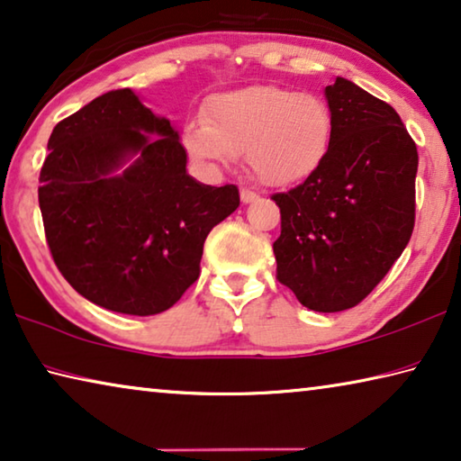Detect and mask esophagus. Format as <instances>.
Returning <instances> with one entry per match:
<instances>
[{
    "mask_svg": "<svg viewBox=\"0 0 461 461\" xmlns=\"http://www.w3.org/2000/svg\"><path fill=\"white\" fill-rule=\"evenodd\" d=\"M258 200H259V195L255 194V191L240 189V202H243V203H253V202H258Z\"/></svg>",
    "mask_w": 461,
    "mask_h": 461,
    "instance_id": "1",
    "label": "esophagus"
}]
</instances>
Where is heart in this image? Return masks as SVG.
<instances>
[{"label":"heart","mask_w":461,"mask_h":461,"mask_svg":"<svg viewBox=\"0 0 461 461\" xmlns=\"http://www.w3.org/2000/svg\"><path fill=\"white\" fill-rule=\"evenodd\" d=\"M334 115L321 96L270 84L210 98L203 119L183 130V146L200 165L218 167L247 152L261 183L286 187L309 179L328 158Z\"/></svg>","instance_id":"b5f03b06"}]
</instances>
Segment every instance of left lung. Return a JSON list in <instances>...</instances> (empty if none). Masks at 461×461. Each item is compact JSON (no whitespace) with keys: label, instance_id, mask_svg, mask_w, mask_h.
Segmentation results:
<instances>
[{"label":"left lung","instance_id":"obj_1","mask_svg":"<svg viewBox=\"0 0 461 461\" xmlns=\"http://www.w3.org/2000/svg\"><path fill=\"white\" fill-rule=\"evenodd\" d=\"M334 138L320 171L276 194V272L301 304L338 313L365 299L414 229L419 152L393 107L336 77L325 86Z\"/></svg>","mask_w":461,"mask_h":461}]
</instances>
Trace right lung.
Instances as JSON below:
<instances>
[{"label":"right lung","instance_id":"1","mask_svg":"<svg viewBox=\"0 0 461 461\" xmlns=\"http://www.w3.org/2000/svg\"><path fill=\"white\" fill-rule=\"evenodd\" d=\"M47 148L39 206L63 278L115 313L171 309L200 276L208 232L239 208V189L187 175L179 131L130 88L63 119Z\"/></svg>","mask_w":461,"mask_h":461}]
</instances>
